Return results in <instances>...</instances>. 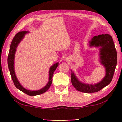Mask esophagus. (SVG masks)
Returning a JSON list of instances; mask_svg holds the SVG:
<instances>
[{"label":"esophagus","instance_id":"34e87169","mask_svg":"<svg viewBox=\"0 0 122 122\" xmlns=\"http://www.w3.org/2000/svg\"><path fill=\"white\" fill-rule=\"evenodd\" d=\"M66 61H68H68H70V59L69 58V57H66Z\"/></svg>","mask_w":122,"mask_h":122}]
</instances>
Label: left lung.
<instances>
[{
    "mask_svg": "<svg viewBox=\"0 0 122 122\" xmlns=\"http://www.w3.org/2000/svg\"><path fill=\"white\" fill-rule=\"evenodd\" d=\"M90 47H100V55L101 64L106 68V76L95 84L82 83L77 79L74 72L71 71V81L76 90L84 93L96 92L108 86L112 81L116 66L117 56L115 44L112 37L108 34L95 36L89 41Z\"/></svg>",
    "mask_w": 122,
    "mask_h": 122,
    "instance_id": "left-lung-1",
    "label": "left lung"
}]
</instances>
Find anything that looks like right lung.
Returning a JSON list of instances; mask_svg holds the SVG:
<instances>
[{
  "label": "right lung",
  "instance_id": "obj_1",
  "mask_svg": "<svg viewBox=\"0 0 122 122\" xmlns=\"http://www.w3.org/2000/svg\"><path fill=\"white\" fill-rule=\"evenodd\" d=\"M28 32L27 31H22L18 32V33H16L15 36L14 37L13 40L11 42V46H10V51L9 53V55H8V58H7V64H8V67H9V69L11 74V77L13 80V82L14 83V86H15V87L21 91L22 92H24L26 94H27L28 95L30 96H36L38 95L42 94L44 93L47 90H48V89L50 87L51 83H52V77L53 74L54 73L55 70H56V68L58 67L59 62L56 63L51 67L49 71V81L48 83L46 84V86L41 89L39 90H27L26 89L24 88L22 86L21 84L19 83V82L18 81L16 77L15 71H14V55H15V53L16 51V48L17 47L18 44L20 42V41L22 40V39L25 36V34L26 33H28Z\"/></svg>",
  "mask_w": 122,
  "mask_h": 122
}]
</instances>
